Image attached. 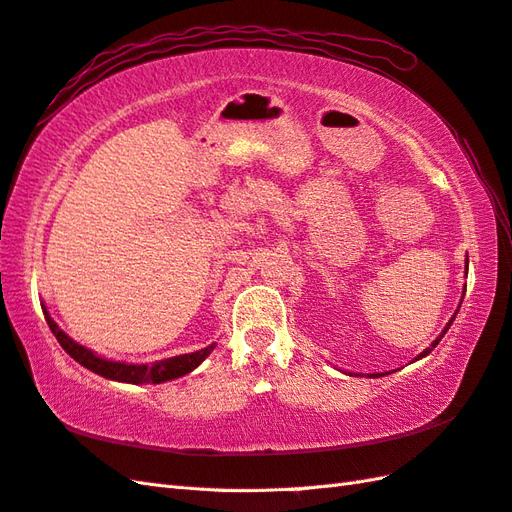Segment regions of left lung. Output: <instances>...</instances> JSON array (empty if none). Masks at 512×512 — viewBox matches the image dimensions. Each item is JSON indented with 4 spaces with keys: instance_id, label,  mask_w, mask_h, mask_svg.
<instances>
[{
    "instance_id": "8db88e82",
    "label": "left lung",
    "mask_w": 512,
    "mask_h": 512,
    "mask_svg": "<svg viewBox=\"0 0 512 512\" xmlns=\"http://www.w3.org/2000/svg\"><path fill=\"white\" fill-rule=\"evenodd\" d=\"M467 264H469V261H467ZM456 314H458V310H456ZM456 314H454V316H451V320H449V323H447V327L443 329V334H441V336H438V338H436V340L432 342V347H427V349H425V351H423V353L419 355V358H417V360H421V358H425V355H430V353H432V349H434V347H436V344H438V342H441V338H443V336L447 334V329L451 327V323H454V318H456ZM379 375H382V373H375V375H371V377H379Z\"/></svg>"
}]
</instances>
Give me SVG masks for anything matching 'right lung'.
I'll return each mask as SVG.
<instances>
[{
	"label": "right lung",
	"instance_id": "1",
	"mask_svg": "<svg viewBox=\"0 0 512 512\" xmlns=\"http://www.w3.org/2000/svg\"><path fill=\"white\" fill-rule=\"evenodd\" d=\"M47 325H50L52 334L56 336V340L61 342V347L74 358L78 364H82L89 371L98 373L106 379H115V382H126V384H161V382H170V379L183 377L187 373H192L194 368L207 358V355L216 347V342L209 344V347L194 351V353H185V355H174V358L168 360H159L152 364H126V362H113L100 358L98 353H93L91 349L82 347L76 340H71L65 331L58 327L52 316L47 314V310H43Z\"/></svg>",
	"mask_w": 512,
	"mask_h": 512
}]
</instances>
